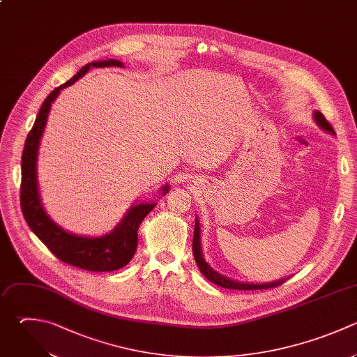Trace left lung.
Here are the masks:
<instances>
[{"instance_id": "obj_1", "label": "left lung", "mask_w": 357, "mask_h": 357, "mask_svg": "<svg viewBox=\"0 0 357 357\" xmlns=\"http://www.w3.org/2000/svg\"><path fill=\"white\" fill-rule=\"evenodd\" d=\"M314 119L315 121L318 123L319 127H322L325 131H329V132H335L332 126L328 123V120L324 117V114H321L319 112H315L314 113ZM192 252H194V258H195V262L198 264V268L199 271L202 272V275L212 283L220 286V287H225V289H233V290H262V289H272V287H276L279 284H282L284 280H278V282H273V283H266V284H251V283H241V282H236V280H231V279H227L222 275H219L218 272H215L204 259L202 257V252H201V245H199V225H198V220L195 222V227H194V238H192Z\"/></svg>"}]
</instances>
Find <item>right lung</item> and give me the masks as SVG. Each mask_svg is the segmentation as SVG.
Listing matches in <instances>:
<instances>
[{
  "label": "right lung",
  "mask_w": 357,
  "mask_h": 357,
  "mask_svg": "<svg viewBox=\"0 0 357 357\" xmlns=\"http://www.w3.org/2000/svg\"><path fill=\"white\" fill-rule=\"evenodd\" d=\"M91 67H123V64L116 60L89 63L81 68L74 78L56 88L45 99L36 121L28 134L22 153L21 208L32 231L60 261L92 272H110L126 266L131 261L138 244V227L156 204H139L132 206L124 220L110 234L96 238L79 237L67 233L46 215L39 198L36 180L38 148L52 103L59 96L61 89L75 84L84 74L89 71ZM162 190L165 194H167L169 185H165Z\"/></svg>",
  "instance_id": "1"
}]
</instances>
